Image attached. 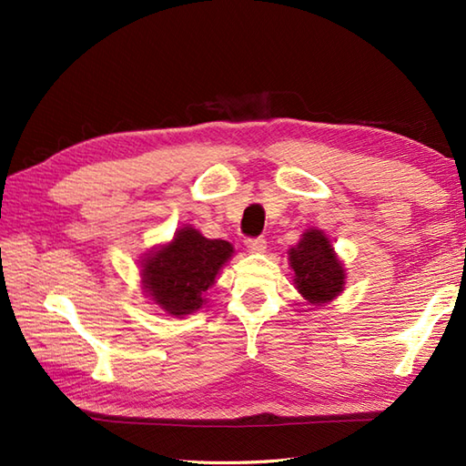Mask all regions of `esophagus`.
<instances>
[{
    "label": "esophagus",
    "mask_w": 466,
    "mask_h": 466,
    "mask_svg": "<svg viewBox=\"0 0 466 466\" xmlns=\"http://www.w3.org/2000/svg\"><path fill=\"white\" fill-rule=\"evenodd\" d=\"M244 244H246V248H248V252H252V254H260L266 250L264 238H248Z\"/></svg>",
    "instance_id": "34e87169"
}]
</instances>
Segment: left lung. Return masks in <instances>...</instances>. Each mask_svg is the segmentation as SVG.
<instances>
[{
    "instance_id": "1",
    "label": "left lung",
    "mask_w": 466,
    "mask_h": 466,
    "mask_svg": "<svg viewBox=\"0 0 466 466\" xmlns=\"http://www.w3.org/2000/svg\"><path fill=\"white\" fill-rule=\"evenodd\" d=\"M294 286L304 300L314 306L339 299L346 286V268L324 230L309 228L289 250Z\"/></svg>"
}]
</instances>
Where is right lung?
<instances>
[{"instance_id": "obj_1", "label": "right lung", "mask_w": 466, "mask_h": 466, "mask_svg": "<svg viewBox=\"0 0 466 466\" xmlns=\"http://www.w3.org/2000/svg\"><path fill=\"white\" fill-rule=\"evenodd\" d=\"M234 256L226 240H210L194 226L184 224L174 238L156 246L140 260V282L146 299L174 319L202 309L206 290Z\"/></svg>"}]
</instances>
